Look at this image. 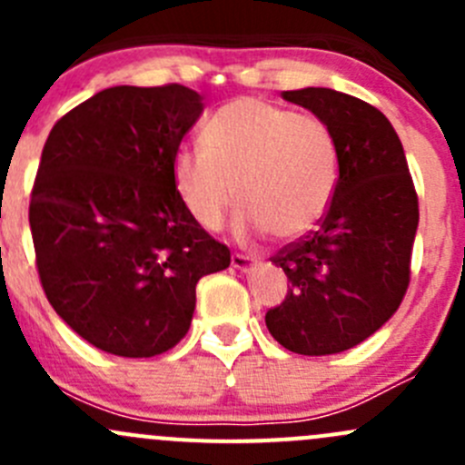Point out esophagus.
I'll list each match as a JSON object with an SVG mask.
<instances>
[{
    "instance_id": "esophagus-1",
    "label": "esophagus",
    "mask_w": 465,
    "mask_h": 465,
    "mask_svg": "<svg viewBox=\"0 0 465 465\" xmlns=\"http://www.w3.org/2000/svg\"><path fill=\"white\" fill-rule=\"evenodd\" d=\"M256 265H259V261L250 259V256H245V254L232 256V267L238 272H252V270H256Z\"/></svg>"
}]
</instances>
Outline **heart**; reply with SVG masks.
<instances>
[{
    "mask_svg": "<svg viewBox=\"0 0 465 465\" xmlns=\"http://www.w3.org/2000/svg\"><path fill=\"white\" fill-rule=\"evenodd\" d=\"M171 180L186 213L218 232L238 200V236L270 232L276 241L311 233L335 195L340 153L315 116L245 96L220 107L204 125L203 145H180Z\"/></svg>",
    "mask_w": 465,
    "mask_h": 465,
    "instance_id": "heart-1",
    "label": "heart"
}]
</instances>
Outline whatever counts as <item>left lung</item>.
<instances>
[{"label": "left lung", "mask_w": 465, "mask_h": 465, "mask_svg": "<svg viewBox=\"0 0 465 465\" xmlns=\"http://www.w3.org/2000/svg\"><path fill=\"white\" fill-rule=\"evenodd\" d=\"M281 96L331 128L340 180L320 229L272 259L290 288L265 323L292 353H341L391 320L405 297L419 198L401 139L382 112L328 87Z\"/></svg>", "instance_id": "1"}]
</instances>
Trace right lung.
<instances>
[{
  "mask_svg": "<svg viewBox=\"0 0 465 465\" xmlns=\"http://www.w3.org/2000/svg\"><path fill=\"white\" fill-rule=\"evenodd\" d=\"M204 110L184 85L107 87L49 133L29 223L42 288L83 340L121 358L189 332L195 285L229 250L193 223L171 157Z\"/></svg>",
  "mask_w": 465,
  "mask_h": 465,
  "instance_id": "add662e5",
  "label": "right lung"
}]
</instances>
